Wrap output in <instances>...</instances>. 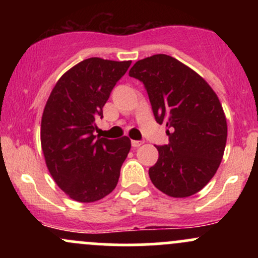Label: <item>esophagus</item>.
Wrapping results in <instances>:
<instances>
[{"label": "esophagus", "mask_w": 258, "mask_h": 258, "mask_svg": "<svg viewBox=\"0 0 258 258\" xmlns=\"http://www.w3.org/2000/svg\"><path fill=\"white\" fill-rule=\"evenodd\" d=\"M131 144H132L133 148H138V147H141L142 144H143V142H142V141H132Z\"/></svg>", "instance_id": "34e87169"}]
</instances>
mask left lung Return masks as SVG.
<instances>
[{"label": "left lung", "mask_w": 258, "mask_h": 258, "mask_svg": "<svg viewBox=\"0 0 258 258\" xmlns=\"http://www.w3.org/2000/svg\"><path fill=\"white\" fill-rule=\"evenodd\" d=\"M128 75L143 82L156 122L166 123L168 144L158 146L149 168L153 184L172 198L190 197L215 176L227 142L220 99L194 70L166 54L138 60Z\"/></svg>", "instance_id": "8db88e82"}]
</instances>
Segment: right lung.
<instances>
[{"instance_id":"right-lung-1","label":"right lung","mask_w":258,"mask_h":258,"mask_svg":"<svg viewBox=\"0 0 258 258\" xmlns=\"http://www.w3.org/2000/svg\"><path fill=\"white\" fill-rule=\"evenodd\" d=\"M131 60L88 58L58 80L44 106L41 146L49 173L65 194L93 203L110 194L131 149L128 137L94 136L96 121Z\"/></svg>"}]
</instances>
